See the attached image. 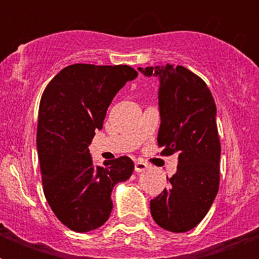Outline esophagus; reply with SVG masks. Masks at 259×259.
Wrapping results in <instances>:
<instances>
[{
	"label": "esophagus",
	"instance_id": "1",
	"mask_svg": "<svg viewBox=\"0 0 259 259\" xmlns=\"http://www.w3.org/2000/svg\"><path fill=\"white\" fill-rule=\"evenodd\" d=\"M146 169H148V164L142 161H136V164H134V170L136 172H145Z\"/></svg>",
	"mask_w": 259,
	"mask_h": 259
}]
</instances>
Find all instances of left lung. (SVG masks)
<instances>
[{"instance_id": "1", "label": "left lung", "mask_w": 259, "mask_h": 259, "mask_svg": "<svg viewBox=\"0 0 259 259\" xmlns=\"http://www.w3.org/2000/svg\"><path fill=\"white\" fill-rule=\"evenodd\" d=\"M140 71L160 80V154L176 153L179 161L169 188L150 200V212L164 230L185 233L203 221L219 189L217 106L204 80L185 67L165 64Z\"/></svg>"}]
</instances>
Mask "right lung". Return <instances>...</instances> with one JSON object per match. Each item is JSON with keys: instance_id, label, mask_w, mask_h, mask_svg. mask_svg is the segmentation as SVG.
Returning <instances> with one entry per match:
<instances>
[{"instance_id": "obj_1", "label": "right lung", "mask_w": 259, "mask_h": 259, "mask_svg": "<svg viewBox=\"0 0 259 259\" xmlns=\"http://www.w3.org/2000/svg\"><path fill=\"white\" fill-rule=\"evenodd\" d=\"M137 75L129 66L78 63L63 68L42 93L37 123L42 191L56 218L72 231L105 225L113 187L133 173L127 156L94 166L89 145L115 94Z\"/></svg>"}]
</instances>
